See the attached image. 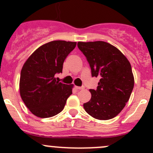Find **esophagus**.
<instances>
[{
	"label": "esophagus",
	"mask_w": 153,
	"mask_h": 153,
	"mask_svg": "<svg viewBox=\"0 0 153 153\" xmlns=\"http://www.w3.org/2000/svg\"><path fill=\"white\" fill-rule=\"evenodd\" d=\"M75 88H76L78 90H81V89H84V86H75Z\"/></svg>",
	"instance_id": "1"
}]
</instances>
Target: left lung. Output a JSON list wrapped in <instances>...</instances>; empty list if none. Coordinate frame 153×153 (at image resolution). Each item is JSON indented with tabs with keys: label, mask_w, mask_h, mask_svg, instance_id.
Listing matches in <instances>:
<instances>
[{
	"label": "left lung",
	"mask_w": 153,
	"mask_h": 153,
	"mask_svg": "<svg viewBox=\"0 0 153 153\" xmlns=\"http://www.w3.org/2000/svg\"><path fill=\"white\" fill-rule=\"evenodd\" d=\"M86 56L92 77H99L96 90L89 89L91 99L84 104L85 111L98 120L118 115L129 101L134 87L129 61L116 47L104 41L78 42Z\"/></svg>",
	"instance_id": "obj_1"
}]
</instances>
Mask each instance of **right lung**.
Masks as SVG:
<instances>
[{
	"label": "right lung",
	"instance_id": "right-lung-1",
	"mask_svg": "<svg viewBox=\"0 0 153 153\" xmlns=\"http://www.w3.org/2000/svg\"><path fill=\"white\" fill-rule=\"evenodd\" d=\"M76 44L50 41L38 47L24 63L20 77V95L35 116L50 118L64 109L73 84L59 82L55 75L62 72L64 60Z\"/></svg>",
	"mask_w": 153,
	"mask_h": 153
}]
</instances>
